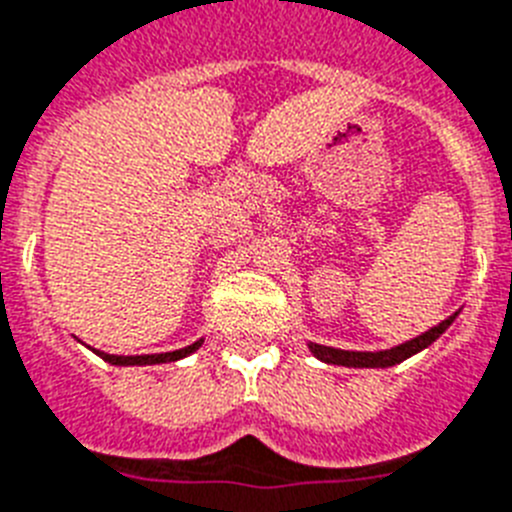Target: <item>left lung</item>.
Segmentation results:
<instances>
[{"instance_id":"1","label":"left lung","mask_w":512,"mask_h":512,"mask_svg":"<svg viewBox=\"0 0 512 512\" xmlns=\"http://www.w3.org/2000/svg\"><path fill=\"white\" fill-rule=\"evenodd\" d=\"M456 319V314H451L448 319H443L441 324H435L430 327L428 332H422L417 335L415 340H407L402 345L391 350H376V353H358V350H337V348H327V345H317V342H309V350L317 355L319 361L332 363V366H348V368H389L397 366V363L407 361L410 355L420 353L422 348H428L430 342H435L438 337L446 332L448 324Z\"/></svg>"}]
</instances>
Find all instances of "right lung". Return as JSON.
<instances>
[{"mask_svg":"<svg viewBox=\"0 0 512 512\" xmlns=\"http://www.w3.org/2000/svg\"><path fill=\"white\" fill-rule=\"evenodd\" d=\"M203 340L193 342L188 348H180V350H172V353H154V355H113V353H102L97 350L102 361L113 363V366H154V363H172V361H180L185 355L195 353V350L201 348Z\"/></svg>","mask_w":512,"mask_h":512,"instance_id":"add662e5","label":"right lung"}]
</instances>
